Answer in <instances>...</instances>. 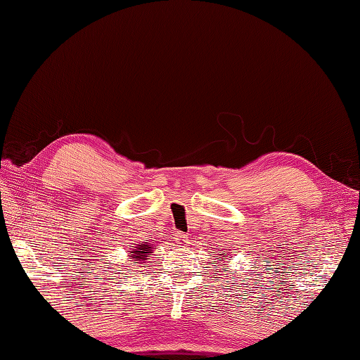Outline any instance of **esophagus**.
I'll list each match as a JSON object with an SVG mask.
<instances>
[{
    "mask_svg": "<svg viewBox=\"0 0 360 360\" xmlns=\"http://www.w3.org/2000/svg\"><path fill=\"white\" fill-rule=\"evenodd\" d=\"M187 241H188V236L184 233H178V236H176V243H178L179 246H184Z\"/></svg>",
    "mask_w": 360,
    "mask_h": 360,
    "instance_id": "esophagus-1",
    "label": "esophagus"
}]
</instances>
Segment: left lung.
Returning <instances> with one entry per match:
<instances>
[{
    "label": "left lung",
    "instance_id": "8db88e82",
    "mask_svg": "<svg viewBox=\"0 0 360 360\" xmlns=\"http://www.w3.org/2000/svg\"><path fill=\"white\" fill-rule=\"evenodd\" d=\"M227 252L228 254L226 255L224 252ZM229 252H230V249H224V253L226 255L225 256L223 255L222 254V257H227V255H229ZM219 255H221V254H219ZM219 264H221V262H219Z\"/></svg>",
    "mask_w": 360,
    "mask_h": 360
}]
</instances>
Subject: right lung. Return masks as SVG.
I'll return each instance as SVG.
<instances>
[{"mask_svg": "<svg viewBox=\"0 0 360 360\" xmlns=\"http://www.w3.org/2000/svg\"><path fill=\"white\" fill-rule=\"evenodd\" d=\"M154 246L150 243H139L136 246H131L129 251V259H131L130 262L133 264V266L136 265H143L146 260H148L152 252H154Z\"/></svg>", "mask_w": 360, "mask_h": 360, "instance_id": "obj_1", "label": "right lung"}]
</instances>
